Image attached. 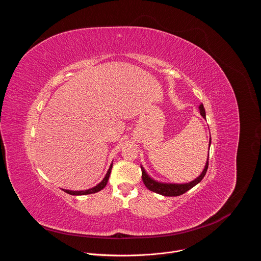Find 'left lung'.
Wrapping results in <instances>:
<instances>
[{"mask_svg": "<svg viewBox=\"0 0 261 261\" xmlns=\"http://www.w3.org/2000/svg\"><path fill=\"white\" fill-rule=\"evenodd\" d=\"M199 110H200V115L205 119V110L203 105L201 104L199 106ZM210 145H211V138H210ZM210 150V148H208ZM207 167H208V157H207V161L205 163L204 169L201 172V174L195 178L194 180L187 182V184H163V182H158L156 180H154L153 178H151L146 174V172L144 171L143 167L141 166V177H142V181L145 185V187L151 190L155 193L161 194L163 196H179L184 193L187 192L188 190L192 189L194 186H196L205 175L206 171H207Z\"/></svg>", "mask_w": 261, "mask_h": 261, "instance_id": "left-lung-1", "label": "left lung"}]
</instances>
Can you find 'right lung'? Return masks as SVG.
<instances>
[{"mask_svg": "<svg viewBox=\"0 0 261 261\" xmlns=\"http://www.w3.org/2000/svg\"><path fill=\"white\" fill-rule=\"evenodd\" d=\"M111 168H113V165H110V167H109V169H108V171H107L105 177L103 178V180H102L100 184H98V185L96 186V187H94V188H92V189H89V190H86V191H70V190H65V189H63V191L66 192V193H68V194H71V195H86V194H92V193L99 192V191H101V190L105 187V186H106V184H107V181H108V178H109V175H110V172H111Z\"/></svg>", "mask_w": 261, "mask_h": 261, "instance_id": "right-lung-1", "label": "right lung"}]
</instances>
